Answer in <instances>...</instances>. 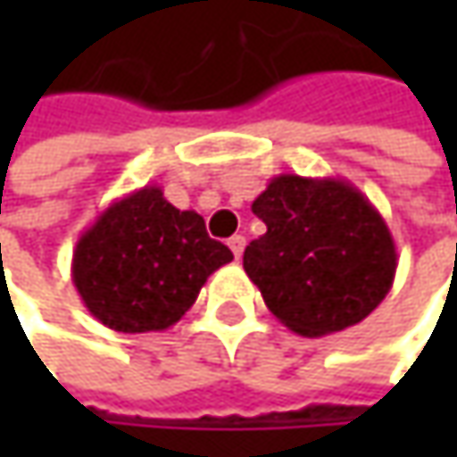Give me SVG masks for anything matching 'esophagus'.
Masks as SVG:
<instances>
[{
    "label": "esophagus",
    "instance_id": "esophagus-1",
    "mask_svg": "<svg viewBox=\"0 0 457 457\" xmlns=\"http://www.w3.org/2000/svg\"><path fill=\"white\" fill-rule=\"evenodd\" d=\"M228 245L229 251H232V256L240 259V256H243V248H245V237H243V235H232L228 240Z\"/></svg>",
    "mask_w": 457,
    "mask_h": 457
}]
</instances>
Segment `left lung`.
Returning <instances> with one entry per match:
<instances>
[{"label": "left lung", "instance_id": "obj_1", "mask_svg": "<svg viewBox=\"0 0 457 457\" xmlns=\"http://www.w3.org/2000/svg\"><path fill=\"white\" fill-rule=\"evenodd\" d=\"M251 212L267 232L245 245L243 270L294 333H338L386 299L397 272L395 237L352 182L278 174Z\"/></svg>", "mask_w": 457, "mask_h": 457}]
</instances>
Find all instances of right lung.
Here are the masks:
<instances>
[{"mask_svg": "<svg viewBox=\"0 0 457 457\" xmlns=\"http://www.w3.org/2000/svg\"><path fill=\"white\" fill-rule=\"evenodd\" d=\"M232 262L195 212H179L158 185L113 201L73 248L71 278L89 315L119 333L166 330L204 283Z\"/></svg>", "mask_w": 457, "mask_h": 457, "instance_id": "add662e5", "label": "right lung"}]
</instances>
